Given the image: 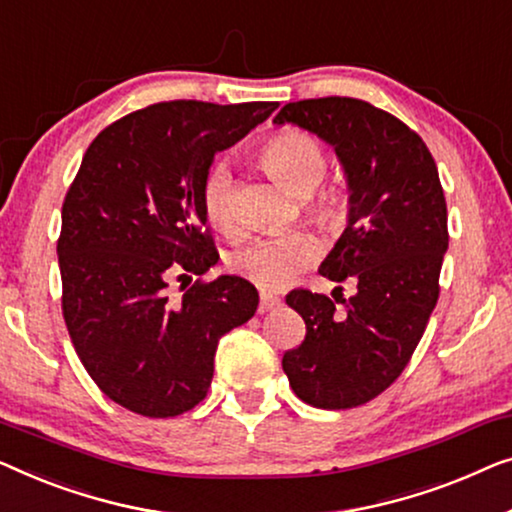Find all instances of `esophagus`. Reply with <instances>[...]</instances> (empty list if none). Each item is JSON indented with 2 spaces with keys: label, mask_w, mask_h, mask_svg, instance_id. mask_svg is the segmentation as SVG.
I'll use <instances>...</instances> for the list:
<instances>
[{
  "label": "esophagus",
  "mask_w": 512,
  "mask_h": 512,
  "mask_svg": "<svg viewBox=\"0 0 512 512\" xmlns=\"http://www.w3.org/2000/svg\"><path fill=\"white\" fill-rule=\"evenodd\" d=\"M280 306V297L271 292H262V297H259V313H266V311H273V308Z\"/></svg>",
  "instance_id": "34e87169"
}]
</instances>
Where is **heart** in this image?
<instances>
[{
  "mask_svg": "<svg viewBox=\"0 0 512 512\" xmlns=\"http://www.w3.org/2000/svg\"><path fill=\"white\" fill-rule=\"evenodd\" d=\"M264 169L276 181L304 201L306 213L322 227H338L345 218V199L338 190H318L327 174L325 150L311 134L285 129L262 146L259 153ZM204 213L222 234H239L236 213V181L227 162H218L204 181ZM318 253L313 236L306 232H285L250 241L232 255V269L250 283L276 290L290 283Z\"/></svg>",
  "mask_w": 512,
  "mask_h": 512,
  "instance_id": "heart-1",
  "label": "heart"
}]
</instances>
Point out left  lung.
I'll list each match as a JSON object with an SVG mask.
<instances>
[{
  "mask_svg": "<svg viewBox=\"0 0 512 512\" xmlns=\"http://www.w3.org/2000/svg\"><path fill=\"white\" fill-rule=\"evenodd\" d=\"M273 125H297L334 148L348 185V225L320 273L357 285L341 311L327 294H287L306 338L285 352L283 371L315 408L362 406L406 369L436 306L448 250L436 162L413 129L362 99L285 104Z\"/></svg>",
  "mask_w": 512,
  "mask_h": 512,
  "instance_id": "8db88e82",
  "label": "left lung"
}]
</instances>
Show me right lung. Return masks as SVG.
<instances>
[{
	"label": "right lung",
	"mask_w": 512,
	"mask_h": 512,
	"mask_svg": "<svg viewBox=\"0 0 512 512\" xmlns=\"http://www.w3.org/2000/svg\"><path fill=\"white\" fill-rule=\"evenodd\" d=\"M276 102H164L129 113L90 143L62 206V313L85 371L106 397L146 417H176L206 397L218 341L253 318L239 276L167 294L178 273L218 262L201 192L220 150Z\"/></svg>",
	"instance_id": "1"
}]
</instances>
